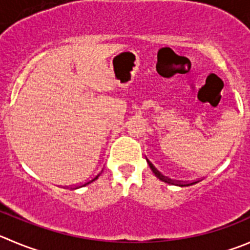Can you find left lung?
Here are the masks:
<instances>
[{
  "label": "left lung",
  "mask_w": 250,
  "mask_h": 250,
  "mask_svg": "<svg viewBox=\"0 0 250 250\" xmlns=\"http://www.w3.org/2000/svg\"><path fill=\"white\" fill-rule=\"evenodd\" d=\"M161 179L163 180V177H161ZM166 182H167V180H166ZM167 183H169V179H168V182H167Z\"/></svg>",
  "instance_id": "1"
}]
</instances>
